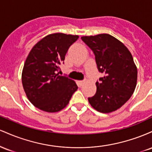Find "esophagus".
<instances>
[{
    "label": "esophagus",
    "instance_id": "1",
    "mask_svg": "<svg viewBox=\"0 0 152 152\" xmlns=\"http://www.w3.org/2000/svg\"><path fill=\"white\" fill-rule=\"evenodd\" d=\"M78 85H79V86H82V85L83 84V83H84V81H78Z\"/></svg>",
    "mask_w": 152,
    "mask_h": 152
}]
</instances>
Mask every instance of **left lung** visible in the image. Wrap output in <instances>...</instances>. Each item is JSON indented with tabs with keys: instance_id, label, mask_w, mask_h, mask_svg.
<instances>
[{
	"instance_id": "1",
	"label": "left lung",
	"mask_w": 152,
	"mask_h": 152,
	"mask_svg": "<svg viewBox=\"0 0 152 152\" xmlns=\"http://www.w3.org/2000/svg\"><path fill=\"white\" fill-rule=\"evenodd\" d=\"M95 54L97 67L104 77L96 83V92L88 98L91 106L108 114L121 108L131 98L137 83V68L129 50L107 34L82 36Z\"/></svg>"
}]
</instances>
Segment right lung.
Wrapping results in <instances>:
<instances>
[{
    "label": "right lung",
    "instance_id": "obj_1",
    "mask_svg": "<svg viewBox=\"0 0 152 152\" xmlns=\"http://www.w3.org/2000/svg\"><path fill=\"white\" fill-rule=\"evenodd\" d=\"M78 35L55 33L40 40L29 52L22 71V84L28 99L43 111H60L78 89L74 80L57 73Z\"/></svg>",
    "mask_w": 152,
    "mask_h": 152
}]
</instances>
